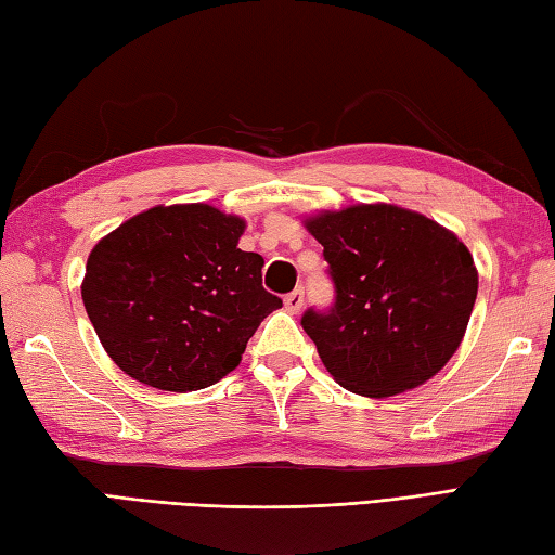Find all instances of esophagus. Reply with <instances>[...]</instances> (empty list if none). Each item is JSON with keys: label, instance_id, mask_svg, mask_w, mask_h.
<instances>
[{"label": "esophagus", "instance_id": "34e87169", "mask_svg": "<svg viewBox=\"0 0 555 555\" xmlns=\"http://www.w3.org/2000/svg\"><path fill=\"white\" fill-rule=\"evenodd\" d=\"M284 302H286V310L288 312H300L302 310V305H305V291L302 288H296V291H291L288 296L284 298Z\"/></svg>", "mask_w": 555, "mask_h": 555}]
</instances>
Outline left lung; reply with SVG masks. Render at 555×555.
<instances>
[{
	"label": "left lung",
	"instance_id": "left-lung-1",
	"mask_svg": "<svg viewBox=\"0 0 555 555\" xmlns=\"http://www.w3.org/2000/svg\"><path fill=\"white\" fill-rule=\"evenodd\" d=\"M324 245L334 305L302 328L352 393L415 388L453 358L477 298L467 247L439 223L393 205H358L308 221Z\"/></svg>",
	"mask_w": 555,
	"mask_h": 555
}]
</instances>
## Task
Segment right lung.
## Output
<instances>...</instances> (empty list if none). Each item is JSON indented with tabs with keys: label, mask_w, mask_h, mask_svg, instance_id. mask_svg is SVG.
<instances>
[{
	"label": "right lung",
	"mask_w": 555,
	"mask_h": 555,
	"mask_svg": "<svg viewBox=\"0 0 555 555\" xmlns=\"http://www.w3.org/2000/svg\"><path fill=\"white\" fill-rule=\"evenodd\" d=\"M245 221L209 205L152 207L92 247L82 302L104 350L135 382L197 391L238 367L281 298L264 259L238 247Z\"/></svg>",
	"instance_id": "1"
}]
</instances>
